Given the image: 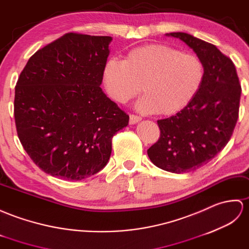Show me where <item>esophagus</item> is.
<instances>
[{
    "label": "esophagus",
    "instance_id": "obj_1",
    "mask_svg": "<svg viewBox=\"0 0 249 249\" xmlns=\"http://www.w3.org/2000/svg\"><path fill=\"white\" fill-rule=\"evenodd\" d=\"M142 120V118L140 116H136V115H130V124H135L137 123H140Z\"/></svg>",
    "mask_w": 249,
    "mask_h": 249
}]
</instances>
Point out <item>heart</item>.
Wrapping results in <instances>:
<instances>
[{"instance_id": "heart-1", "label": "heart", "mask_w": 249, "mask_h": 249, "mask_svg": "<svg viewBox=\"0 0 249 249\" xmlns=\"http://www.w3.org/2000/svg\"><path fill=\"white\" fill-rule=\"evenodd\" d=\"M204 80V65L194 53L151 43L130 50L124 60L109 58L103 67L108 96L124 104L145 92L136 107L142 113L171 116L194 100Z\"/></svg>"}]
</instances>
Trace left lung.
Returning a JSON list of instances; mask_svg holds the SVG:
<instances>
[{"label":"left lung","mask_w":249,"mask_h":249,"mask_svg":"<svg viewBox=\"0 0 249 249\" xmlns=\"http://www.w3.org/2000/svg\"><path fill=\"white\" fill-rule=\"evenodd\" d=\"M166 36L185 42L204 65L194 100L175 116L158 120L161 136L147 150L157 167L182 174L206 165L227 145L239 117L241 85L232 60L214 45L182 32Z\"/></svg>","instance_id":"obj_1"}]
</instances>
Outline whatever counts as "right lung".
Instances as JSON below:
<instances>
[{
    "label": "right lung",
    "instance_id": "right-lung-1",
    "mask_svg": "<svg viewBox=\"0 0 249 249\" xmlns=\"http://www.w3.org/2000/svg\"><path fill=\"white\" fill-rule=\"evenodd\" d=\"M112 40L69 33L38 50L19 76L17 132L49 175L78 181L99 173L112 153V137L129 124L100 87Z\"/></svg>",
    "mask_w": 249,
    "mask_h": 249
}]
</instances>
